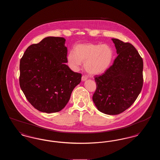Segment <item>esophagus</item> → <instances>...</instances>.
I'll return each mask as SVG.
<instances>
[{"mask_svg": "<svg viewBox=\"0 0 160 160\" xmlns=\"http://www.w3.org/2000/svg\"><path fill=\"white\" fill-rule=\"evenodd\" d=\"M87 79H88V77L86 76H83L82 77V80L83 82L86 81Z\"/></svg>", "mask_w": 160, "mask_h": 160, "instance_id": "esophagus-1", "label": "esophagus"}]
</instances>
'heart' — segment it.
<instances>
[{"label": "heart", "instance_id": "heart-1", "mask_svg": "<svg viewBox=\"0 0 160 160\" xmlns=\"http://www.w3.org/2000/svg\"><path fill=\"white\" fill-rule=\"evenodd\" d=\"M113 50L107 44H79L75 52H69L67 59L73 68H78L84 63L86 71L91 75H98L105 72L112 64Z\"/></svg>", "mask_w": 160, "mask_h": 160}]
</instances>
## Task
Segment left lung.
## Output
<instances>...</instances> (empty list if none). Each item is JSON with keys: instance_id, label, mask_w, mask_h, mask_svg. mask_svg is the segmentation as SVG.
Instances as JSON below:
<instances>
[{"instance_id": "8db88e82", "label": "left lung", "mask_w": 160, "mask_h": 160, "mask_svg": "<svg viewBox=\"0 0 160 160\" xmlns=\"http://www.w3.org/2000/svg\"><path fill=\"white\" fill-rule=\"evenodd\" d=\"M118 54L113 64L95 81L97 89L92 99L99 112L114 115L128 108L143 86V59L128 42L112 38Z\"/></svg>"}]
</instances>
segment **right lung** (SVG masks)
<instances>
[{
    "label": "right lung",
    "instance_id": "add662e5",
    "mask_svg": "<svg viewBox=\"0 0 160 160\" xmlns=\"http://www.w3.org/2000/svg\"><path fill=\"white\" fill-rule=\"evenodd\" d=\"M65 39L48 37L29 46L20 62V86L28 101L36 109L51 113L62 110L82 74L65 63Z\"/></svg>",
    "mask_w": 160,
    "mask_h": 160
}]
</instances>
